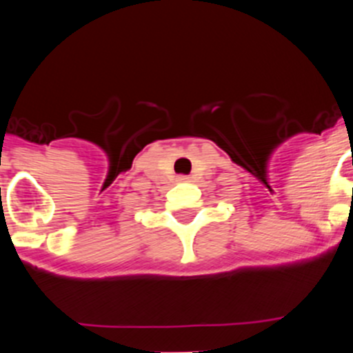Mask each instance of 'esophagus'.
<instances>
[{
    "label": "esophagus",
    "mask_w": 353,
    "mask_h": 353,
    "mask_svg": "<svg viewBox=\"0 0 353 353\" xmlns=\"http://www.w3.org/2000/svg\"><path fill=\"white\" fill-rule=\"evenodd\" d=\"M177 181H181V183H188V181H190V177H188V176H179V177H177Z\"/></svg>",
    "instance_id": "34e87169"
}]
</instances>
